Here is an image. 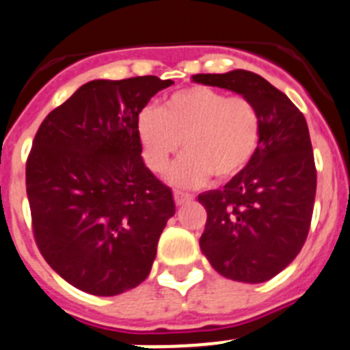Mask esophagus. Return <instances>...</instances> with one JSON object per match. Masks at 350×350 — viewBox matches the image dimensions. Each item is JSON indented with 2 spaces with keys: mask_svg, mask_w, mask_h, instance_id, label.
<instances>
[{
  "mask_svg": "<svg viewBox=\"0 0 350 350\" xmlns=\"http://www.w3.org/2000/svg\"><path fill=\"white\" fill-rule=\"evenodd\" d=\"M191 195L187 193V191H179V190H174V202L178 204V206H183V204H188L191 200Z\"/></svg>",
  "mask_w": 350,
  "mask_h": 350,
  "instance_id": "1",
  "label": "esophagus"
}]
</instances>
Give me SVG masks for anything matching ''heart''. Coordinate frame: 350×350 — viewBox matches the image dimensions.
Masks as SVG:
<instances>
[{
	"label": "heart",
	"instance_id": "obj_1",
	"mask_svg": "<svg viewBox=\"0 0 350 350\" xmlns=\"http://www.w3.org/2000/svg\"><path fill=\"white\" fill-rule=\"evenodd\" d=\"M136 132L144 163L155 174L167 171L183 141L187 153L171 181L197 187L211 174L228 181L250 165L260 148L261 118L247 97L197 85L169 96L160 109H141Z\"/></svg>",
	"mask_w": 350,
	"mask_h": 350
}]
</instances>
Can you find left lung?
<instances>
[{
  "label": "left lung",
  "instance_id": "1",
  "mask_svg": "<svg viewBox=\"0 0 350 350\" xmlns=\"http://www.w3.org/2000/svg\"><path fill=\"white\" fill-rule=\"evenodd\" d=\"M195 83L232 90L256 106V155L221 190L198 195L207 211L200 250L226 279L258 284L284 270L307 239L316 198V165L305 116L260 75L234 69L195 75Z\"/></svg>",
  "mask_w": 350,
  "mask_h": 350
}]
</instances>
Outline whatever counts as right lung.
Masks as SVG:
<instances>
[{"instance_id": "add662e5", "label": "right lung", "mask_w": 350, "mask_h": 350, "mask_svg": "<svg viewBox=\"0 0 350 350\" xmlns=\"http://www.w3.org/2000/svg\"><path fill=\"white\" fill-rule=\"evenodd\" d=\"M172 83L92 80L38 129L26 165L34 239L46 263L81 291L115 297L152 270L176 206L144 165L136 120Z\"/></svg>"}]
</instances>
